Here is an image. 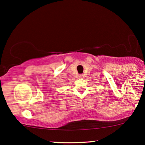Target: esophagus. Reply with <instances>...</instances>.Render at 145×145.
Instances as JSON below:
<instances>
[{
  "label": "esophagus",
  "instance_id": "esophagus-1",
  "mask_svg": "<svg viewBox=\"0 0 145 145\" xmlns=\"http://www.w3.org/2000/svg\"><path fill=\"white\" fill-rule=\"evenodd\" d=\"M78 77L79 78H83V75H79Z\"/></svg>",
  "mask_w": 145,
  "mask_h": 145
}]
</instances>
